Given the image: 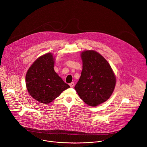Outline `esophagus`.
<instances>
[{
    "label": "esophagus",
    "mask_w": 147,
    "mask_h": 147,
    "mask_svg": "<svg viewBox=\"0 0 147 147\" xmlns=\"http://www.w3.org/2000/svg\"><path fill=\"white\" fill-rule=\"evenodd\" d=\"M69 86H70V87H73L74 86V82H71V83H70V84H69Z\"/></svg>",
    "instance_id": "34e87169"
}]
</instances>
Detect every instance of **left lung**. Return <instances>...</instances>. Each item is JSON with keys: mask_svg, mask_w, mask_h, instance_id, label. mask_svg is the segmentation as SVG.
<instances>
[{"mask_svg": "<svg viewBox=\"0 0 147 147\" xmlns=\"http://www.w3.org/2000/svg\"><path fill=\"white\" fill-rule=\"evenodd\" d=\"M81 76L74 88L88 105L95 107L106 101L116 85V77L108 61L94 50L81 53Z\"/></svg>", "mask_w": 147, "mask_h": 147, "instance_id": "1", "label": "left lung"}]
</instances>
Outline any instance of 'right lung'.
<instances>
[{"label":"right lung","mask_w":147,"mask_h":147,"mask_svg":"<svg viewBox=\"0 0 147 147\" xmlns=\"http://www.w3.org/2000/svg\"><path fill=\"white\" fill-rule=\"evenodd\" d=\"M55 57L46 53L38 57L27 70L26 84L29 94L40 103L48 104L70 86L54 69Z\"/></svg>","instance_id":"1"}]
</instances>
